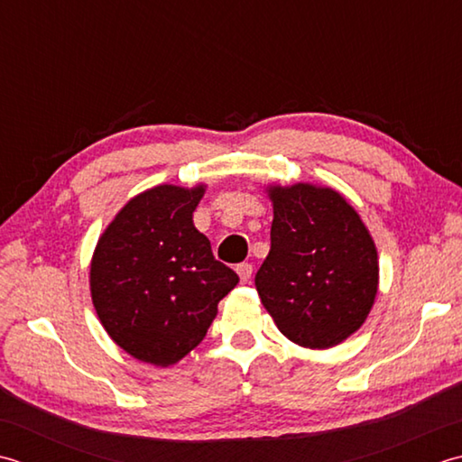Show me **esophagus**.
Listing matches in <instances>:
<instances>
[{
  "label": "esophagus",
  "mask_w": 462,
  "mask_h": 462,
  "mask_svg": "<svg viewBox=\"0 0 462 462\" xmlns=\"http://www.w3.org/2000/svg\"><path fill=\"white\" fill-rule=\"evenodd\" d=\"M237 273H239L243 283H247V281L253 275V265H251V263H241V265H237Z\"/></svg>",
  "instance_id": "1"
}]
</instances>
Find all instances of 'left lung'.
I'll use <instances>...</instances> for the list:
<instances>
[{
	"label": "left lung",
	"mask_w": 462,
	"mask_h": 462,
	"mask_svg": "<svg viewBox=\"0 0 462 462\" xmlns=\"http://www.w3.org/2000/svg\"><path fill=\"white\" fill-rule=\"evenodd\" d=\"M271 251L255 275L261 303L291 341L328 349L369 315L376 249L361 217L333 189L273 187Z\"/></svg>",
	"instance_id": "left-lung-1"
}]
</instances>
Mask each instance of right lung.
I'll return each instance as SVG.
<instances>
[{"label":"right lung","mask_w":462,"mask_h":462,"mask_svg":"<svg viewBox=\"0 0 462 462\" xmlns=\"http://www.w3.org/2000/svg\"><path fill=\"white\" fill-rule=\"evenodd\" d=\"M203 185L134 197L101 235L91 299L109 337L135 359L173 365L199 345L219 300L239 283L195 229Z\"/></svg>","instance_id":"obj_1"}]
</instances>
